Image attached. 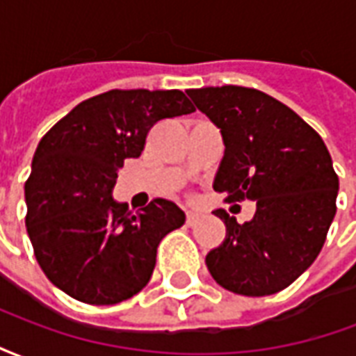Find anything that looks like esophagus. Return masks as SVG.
I'll return each instance as SVG.
<instances>
[{"label": "esophagus", "instance_id": "34e87169", "mask_svg": "<svg viewBox=\"0 0 356 356\" xmlns=\"http://www.w3.org/2000/svg\"><path fill=\"white\" fill-rule=\"evenodd\" d=\"M200 219L202 216L200 213H196V211H188V213H186V225H188V227H196Z\"/></svg>", "mask_w": 356, "mask_h": 356}]
</instances>
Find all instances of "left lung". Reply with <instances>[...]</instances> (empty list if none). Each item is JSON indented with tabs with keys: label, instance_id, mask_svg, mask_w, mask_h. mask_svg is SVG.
I'll use <instances>...</instances> for the list:
<instances>
[{
	"label": "left lung",
	"instance_id": "1",
	"mask_svg": "<svg viewBox=\"0 0 356 356\" xmlns=\"http://www.w3.org/2000/svg\"><path fill=\"white\" fill-rule=\"evenodd\" d=\"M188 97L221 129L225 156L213 188L227 202L254 200L252 221L236 223L216 209L227 238L206 255L219 286L248 298L288 288L321 254L339 181L321 135L254 88L188 89Z\"/></svg>",
	"mask_w": 356,
	"mask_h": 356
}]
</instances>
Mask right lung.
<instances>
[{"label": "right lung", "instance_id": "1", "mask_svg": "<svg viewBox=\"0 0 356 356\" xmlns=\"http://www.w3.org/2000/svg\"><path fill=\"white\" fill-rule=\"evenodd\" d=\"M194 110L179 89H112L80 102L43 135L24 185L26 231L58 290L89 305H114L147 286L156 248L183 227L185 213L163 198L133 213L112 188L156 122Z\"/></svg>", "mask_w": 356, "mask_h": 356}]
</instances>
